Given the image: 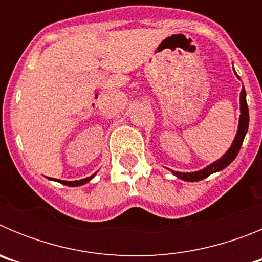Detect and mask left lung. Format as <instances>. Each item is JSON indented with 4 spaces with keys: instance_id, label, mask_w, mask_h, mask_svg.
I'll use <instances>...</instances> for the list:
<instances>
[{
    "instance_id": "1",
    "label": "left lung",
    "mask_w": 262,
    "mask_h": 262,
    "mask_svg": "<svg viewBox=\"0 0 262 262\" xmlns=\"http://www.w3.org/2000/svg\"><path fill=\"white\" fill-rule=\"evenodd\" d=\"M239 77V76H237ZM245 89L243 88L242 93H240V111H242V115H240L239 119V129H237V134H236V138L233 140L232 145L226 154L223 155V157L215 161V163L210 164L209 166H206L202 170H198V172L193 173H180V172H173V174L177 176L178 178H181L184 181L189 182H195L201 181L203 178L209 177L210 174L215 172H219L222 169L226 168L227 165H230L232 163L235 157L239 154L240 148H242L243 140L245 138V134L248 131V124H249V111H248V105H247V99H245Z\"/></svg>"
}]
</instances>
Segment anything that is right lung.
<instances>
[{"label": "right lung", "instance_id": "1", "mask_svg": "<svg viewBox=\"0 0 262 262\" xmlns=\"http://www.w3.org/2000/svg\"><path fill=\"white\" fill-rule=\"evenodd\" d=\"M94 174H96V173H94ZM94 174L90 176V177H88V178H82V180H78V181H62V180H59V182H60V184H62V185H67V186H80V185H84V184H86V182H89L90 180L94 177ZM56 181H57V180H56Z\"/></svg>", "mask_w": 262, "mask_h": 262}]
</instances>
